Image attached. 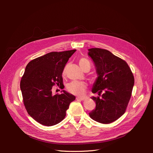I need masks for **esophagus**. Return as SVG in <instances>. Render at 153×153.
Returning a JSON list of instances; mask_svg holds the SVG:
<instances>
[{
    "label": "esophagus",
    "mask_w": 153,
    "mask_h": 153,
    "mask_svg": "<svg viewBox=\"0 0 153 153\" xmlns=\"http://www.w3.org/2000/svg\"><path fill=\"white\" fill-rule=\"evenodd\" d=\"M84 98H80V97H77L76 98V100H80V101H82V100H84Z\"/></svg>",
    "instance_id": "1"
}]
</instances>
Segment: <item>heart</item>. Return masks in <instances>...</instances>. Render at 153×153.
Masks as SVG:
<instances>
[{
	"label": "heart",
	"instance_id": "1",
	"mask_svg": "<svg viewBox=\"0 0 153 153\" xmlns=\"http://www.w3.org/2000/svg\"><path fill=\"white\" fill-rule=\"evenodd\" d=\"M79 65L84 70L87 68L91 69V63L86 58H81L79 59ZM64 73H65V69L63 71V74ZM67 88L70 93L76 95L82 96L85 92L87 85L85 82L81 81H72L68 84Z\"/></svg>",
	"mask_w": 153,
	"mask_h": 153
}]
</instances>
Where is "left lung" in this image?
<instances>
[{"label":"left lung","instance_id":"obj_1","mask_svg":"<svg viewBox=\"0 0 153 153\" xmlns=\"http://www.w3.org/2000/svg\"><path fill=\"white\" fill-rule=\"evenodd\" d=\"M88 50L98 74L92 92L99 96L103 92L101 97H92L96 107L89 116L97 122L110 123L125 114L131 96L134 76L126 62L109 51L97 48Z\"/></svg>","mask_w":153,"mask_h":153}]
</instances>
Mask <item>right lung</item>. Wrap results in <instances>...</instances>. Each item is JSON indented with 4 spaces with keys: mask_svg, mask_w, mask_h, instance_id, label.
Returning a JSON list of instances; mask_svg holds the SVG:
<instances>
[{
    "mask_svg": "<svg viewBox=\"0 0 153 153\" xmlns=\"http://www.w3.org/2000/svg\"><path fill=\"white\" fill-rule=\"evenodd\" d=\"M76 50L51 52L31 60L20 81L24 105L28 114L39 123L53 126L65 118L74 95L65 91L53 95L54 85H62V74L69 58Z\"/></svg>",
    "mask_w": 153,
    "mask_h": 153,
    "instance_id": "add662e5",
    "label": "right lung"
}]
</instances>
